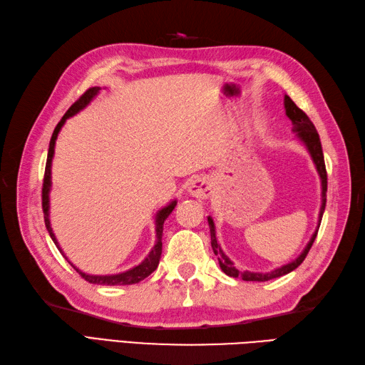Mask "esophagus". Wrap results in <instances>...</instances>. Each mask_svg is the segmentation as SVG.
I'll list each match as a JSON object with an SVG mask.
<instances>
[{
	"instance_id": "obj_1",
	"label": "esophagus",
	"mask_w": 365,
	"mask_h": 365,
	"mask_svg": "<svg viewBox=\"0 0 365 365\" xmlns=\"http://www.w3.org/2000/svg\"><path fill=\"white\" fill-rule=\"evenodd\" d=\"M188 191L191 196L197 199H207L211 196V185L205 179H196L192 180L188 186Z\"/></svg>"
}]
</instances>
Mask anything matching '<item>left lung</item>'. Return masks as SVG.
Instances as JSON below:
<instances>
[{"mask_svg": "<svg viewBox=\"0 0 365 365\" xmlns=\"http://www.w3.org/2000/svg\"><path fill=\"white\" fill-rule=\"evenodd\" d=\"M284 108H286V115L289 120L292 121L294 125V132L297 133V138L307 146L309 155L312 158V162L316 165V169L319 173L320 177V182H322V207H320V213H319V225L316 228L314 235L311 236L309 242L307 244V247L300 253V255L295 258L294 261L287 262V264L282 266V267H277L274 270H270V272H250V270H244L241 272L240 269H236L233 262L230 261L225 253L222 252L221 245L217 242L216 238V230H215V222L213 219L208 216V225H210V235H211V247H213L215 255L217 257L219 261V266H221L222 272L227 274L228 277H233V278H242L244 282H267V279H274L278 277H283L286 274L292 272L294 269H297L303 259L307 258L308 252L311 249L312 242H314L317 232H319V227H320V221H322V216H324V211H325V203H327V169H325V160H324V152H322V144H320V138H319V133L316 130L314 124L311 123V120L308 118V115L303 112L302 108H299L295 106L294 101L289 96H284Z\"/></svg>", "mask_w": 365, "mask_h": 365, "instance_id": "1", "label": "left lung"}]
</instances>
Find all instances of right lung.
<instances>
[{"instance_id": "obj_1", "label": "right lung", "mask_w": 365, "mask_h": 365, "mask_svg": "<svg viewBox=\"0 0 365 365\" xmlns=\"http://www.w3.org/2000/svg\"><path fill=\"white\" fill-rule=\"evenodd\" d=\"M101 88L99 87H93L88 88L83 95L76 101V103L68 108V112L62 116V120L58 121V124L56 125V129L53 132V137H51L49 141V149H48V158H46V168H45V177H43V188H41V208H43V217H45V225H46V230L51 236V240L54 241V244L57 245V249L61 250L62 255L65 257V253L62 252L61 245H58L57 240H56V235L53 232V228H51V222H49V190H51V165H53V157H54V146H56V140H57V135L61 132L62 125L65 124V121L68 118L76 115L78 112H81L82 108H86L90 101L98 95V91ZM177 205V200H173L169 205L163 207L162 210L158 211L157 216H155V236H157V242L152 250L149 252V255L144 258L138 266H135L129 270H125V272L121 274H115V275H90L82 272L76 266H73L76 269V272H79V275L87 279L88 283L93 284H106V286H118V284H135V283H140L141 279H144L146 277H149L158 266V261L160 257H162V236H163V224L166 221V217L173 213V210ZM66 258V257H65ZM68 259V258H66ZM70 262V261H68Z\"/></svg>"}]
</instances>
